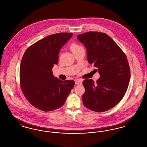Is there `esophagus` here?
Segmentation results:
<instances>
[{
  "mask_svg": "<svg viewBox=\"0 0 147 147\" xmlns=\"http://www.w3.org/2000/svg\"><path fill=\"white\" fill-rule=\"evenodd\" d=\"M75 83H76V84H77V85H81V84H82V82L81 80H80L79 79H77V80L75 81Z\"/></svg>",
  "mask_w": 147,
  "mask_h": 147,
  "instance_id": "1",
  "label": "esophagus"
}]
</instances>
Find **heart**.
I'll use <instances>...</instances> for the list:
<instances>
[{"instance_id": "obj_1", "label": "heart", "mask_w": 147, "mask_h": 147, "mask_svg": "<svg viewBox=\"0 0 147 147\" xmlns=\"http://www.w3.org/2000/svg\"><path fill=\"white\" fill-rule=\"evenodd\" d=\"M70 49H71V51H72V52H76L77 51H78L79 49H83V47L80 46L79 45L77 44L76 43H72L71 45H70Z\"/></svg>"}]
</instances>
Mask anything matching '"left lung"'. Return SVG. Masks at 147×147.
Returning <instances> with one entry per match:
<instances>
[{
    "label": "left lung",
    "mask_w": 147,
    "mask_h": 147,
    "mask_svg": "<svg viewBox=\"0 0 147 147\" xmlns=\"http://www.w3.org/2000/svg\"><path fill=\"white\" fill-rule=\"evenodd\" d=\"M77 38L86 49L89 63L100 75L96 83L92 79L83 81L84 106L95 112L109 110L122 99L128 86L131 72L126 55L105 33L90 31Z\"/></svg>",
    "instance_id": "8db88e82"
}]
</instances>
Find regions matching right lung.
<instances>
[{"instance_id": "1", "label": "right lung", "mask_w": 147, "mask_h": 147, "mask_svg": "<svg viewBox=\"0 0 147 147\" xmlns=\"http://www.w3.org/2000/svg\"><path fill=\"white\" fill-rule=\"evenodd\" d=\"M73 33L49 35L31 45L25 52L20 64V84L28 102L43 111L62 107L75 82L54 77L52 68L58 62V54Z\"/></svg>"}]
</instances>
